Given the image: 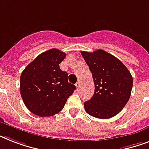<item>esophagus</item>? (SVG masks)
<instances>
[{"label": "esophagus", "instance_id": "1", "mask_svg": "<svg viewBox=\"0 0 149 149\" xmlns=\"http://www.w3.org/2000/svg\"><path fill=\"white\" fill-rule=\"evenodd\" d=\"M76 86H77V89H79V87H80V82H79V81L77 82V84H76Z\"/></svg>", "mask_w": 149, "mask_h": 149}]
</instances>
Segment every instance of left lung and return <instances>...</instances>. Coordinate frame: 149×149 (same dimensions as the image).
<instances>
[{
    "label": "left lung",
    "mask_w": 149,
    "mask_h": 149,
    "mask_svg": "<svg viewBox=\"0 0 149 149\" xmlns=\"http://www.w3.org/2000/svg\"><path fill=\"white\" fill-rule=\"evenodd\" d=\"M81 55L92 72L95 86L93 97L84 102L85 111L100 119L117 115L131 96L133 85L132 74L118 58L106 51H82Z\"/></svg>",
    "instance_id": "8db88e82"
}]
</instances>
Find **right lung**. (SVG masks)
<instances>
[{
  "label": "right lung",
  "instance_id": "right-lung-1",
  "mask_svg": "<svg viewBox=\"0 0 149 149\" xmlns=\"http://www.w3.org/2000/svg\"><path fill=\"white\" fill-rule=\"evenodd\" d=\"M66 54L52 49L38 56L22 71L20 91L27 108L40 117L59 113L76 86L68 82V73L59 64Z\"/></svg>",
  "mask_w": 149,
  "mask_h": 149
}]
</instances>
